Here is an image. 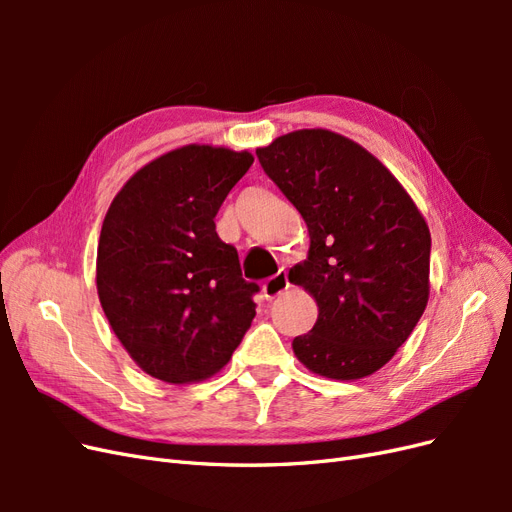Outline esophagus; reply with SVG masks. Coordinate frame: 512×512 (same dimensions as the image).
<instances>
[{
	"mask_svg": "<svg viewBox=\"0 0 512 512\" xmlns=\"http://www.w3.org/2000/svg\"><path fill=\"white\" fill-rule=\"evenodd\" d=\"M290 288V282H288V273L286 271H280L277 275H273V277H269V280L262 284V294H265V299H275V297H280V294L284 292V290H288Z\"/></svg>",
	"mask_w": 512,
	"mask_h": 512,
	"instance_id": "34e87169",
	"label": "esophagus"
}]
</instances>
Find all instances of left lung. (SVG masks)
<instances>
[{
  "mask_svg": "<svg viewBox=\"0 0 512 512\" xmlns=\"http://www.w3.org/2000/svg\"><path fill=\"white\" fill-rule=\"evenodd\" d=\"M256 156L309 232L288 280L318 303L314 329L292 339L318 376L359 380L389 363L429 301V226L376 156L331 130L277 136Z\"/></svg>",
  "mask_w": 512,
  "mask_h": 512,
  "instance_id": "8db88e82",
  "label": "left lung"
}]
</instances>
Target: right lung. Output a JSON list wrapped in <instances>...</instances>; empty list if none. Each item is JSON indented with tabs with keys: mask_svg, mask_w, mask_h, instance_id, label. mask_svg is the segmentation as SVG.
Listing matches in <instances>:
<instances>
[{
	"mask_svg": "<svg viewBox=\"0 0 512 512\" xmlns=\"http://www.w3.org/2000/svg\"><path fill=\"white\" fill-rule=\"evenodd\" d=\"M250 151L183 145L151 160L108 207L96 286L113 333L151 378L207 380L256 316L258 286L213 218L252 166Z\"/></svg>",
	"mask_w": 512,
	"mask_h": 512,
	"instance_id": "right-lung-1",
	"label": "right lung"
}]
</instances>
